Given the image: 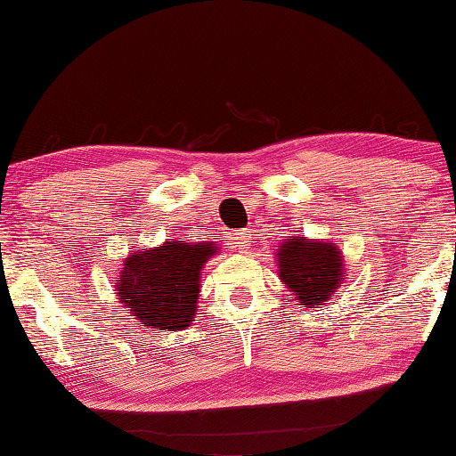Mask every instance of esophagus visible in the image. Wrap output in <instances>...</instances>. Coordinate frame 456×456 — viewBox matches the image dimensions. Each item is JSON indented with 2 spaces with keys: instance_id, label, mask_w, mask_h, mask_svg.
I'll list each match as a JSON object with an SVG mask.
<instances>
[{
  "instance_id": "obj_1",
  "label": "esophagus",
  "mask_w": 456,
  "mask_h": 456,
  "mask_svg": "<svg viewBox=\"0 0 456 456\" xmlns=\"http://www.w3.org/2000/svg\"><path fill=\"white\" fill-rule=\"evenodd\" d=\"M229 245L235 249H248V245L251 243V237H249V231L245 229H237V231H231L227 235Z\"/></svg>"
}]
</instances>
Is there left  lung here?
I'll use <instances>...</instances> for the list:
<instances>
[{"label": "left lung", "instance_id": "1", "mask_svg": "<svg viewBox=\"0 0 456 456\" xmlns=\"http://www.w3.org/2000/svg\"><path fill=\"white\" fill-rule=\"evenodd\" d=\"M278 276L302 306L324 305L343 284L345 262L335 243L292 237L280 243Z\"/></svg>", "mask_w": 456, "mask_h": 456}]
</instances>
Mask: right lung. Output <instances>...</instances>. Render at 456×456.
Listing matches in <instances>:
<instances>
[{
  "instance_id": "add662e5",
  "label": "right lung",
  "mask_w": 456,
  "mask_h": 456,
  "mask_svg": "<svg viewBox=\"0 0 456 456\" xmlns=\"http://www.w3.org/2000/svg\"><path fill=\"white\" fill-rule=\"evenodd\" d=\"M216 254L215 243L166 241L126 257L115 280L119 302L142 327L180 330L192 322L200 270Z\"/></svg>"
}]
</instances>
